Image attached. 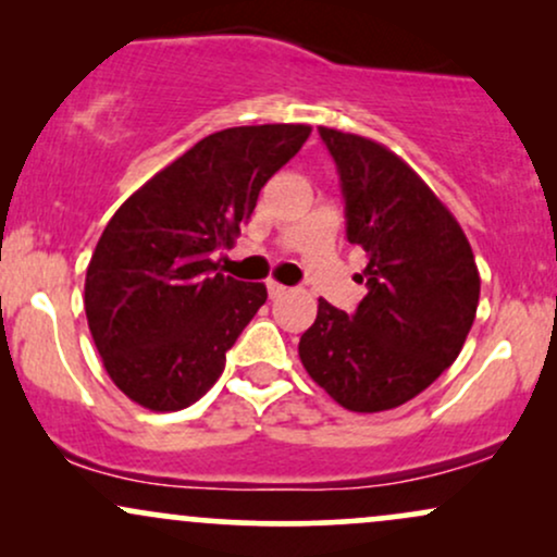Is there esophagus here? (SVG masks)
I'll use <instances>...</instances> for the list:
<instances>
[{
  "label": "esophagus",
  "instance_id": "obj_1",
  "mask_svg": "<svg viewBox=\"0 0 557 557\" xmlns=\"http://www.w3.org/2000/svg\"><path fill=\"white\" fill-rule=\"evenodd\" d=\"M267 290H270V298H280L285 296L287 287L283 283H277V280H267Z\"/></svg>",
  "mask_w": 557,
  "mask_h": 557
}]
</instances>
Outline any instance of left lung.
Wrapping results in <instances>:
<instances>
[{
	"label": "left lung",
	"mask_w": 557,
	"mask_h": 557,
	"mask_svg": "<svg viewBox=\"0 0 557 557\" xmlns=\"http://www.w3.org/2000/svg\"><path fill=\"white\" fill-rule=\"evenodd\" d=\"M341 172L348 240L367 251L369 293L354 317L319 298L298 356L332 400L376 413L417 398L461 354L479 270L456 216L398 154L319 127Z\"/></svg>",
	"instance_id": "left-lung-1"
}]
</instances>
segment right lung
<instances>
[{
	"mask_svg": "<svg viewBox=\"0 0 557 557\" xmlns=\"http://www.w3.org/2000/svg\"><path fill=\"white\" fill-rule=\"evenodd\" d=\"M309 136L311 125L290 123L212 133L107 222L83 304L107 374L133 403L181 411L220 380L267 287L216 272L212 253L233 243L259 190Z\"/></svg>",
	"mask_w": 557,
	"mask_h": 557,
	"instance_id": "1",
	"label": "right lung"
}]
</instances>
